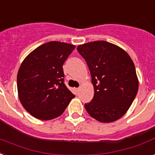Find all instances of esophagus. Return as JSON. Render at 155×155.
Instances as JSON below:
<instances>
[{"instance_id": "1", "label": "esophagus", "mask_w": 155, "mask_h": 155, "mask_svg": "<svg viewBox=\"0 0 155 155\" xmlns=\"http://www.w3.org/2000/svg\"><path fill=\"white\" fill-rule=\"evenodd\" d=\"M79 91H80V88H76V89H75V91H76V93H78Z\"/></svg>"}]
</instances>
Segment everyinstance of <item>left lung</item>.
<instances>
[{
  "mask_svg": "<svg viewBox=\"0 0 155 155\" xmlns=\"http://www.w3.org/2000/svg\"><path fill=\"white\" fill-rule=\"evenodd\" d=\"M94 86V98L85 108L103 123L113 122L126 113L138 91V79L131 57L120 47L103 41L79 45Z\"/></svg>",
  "mask_w": 155,
  "mask_h": 155,
  "instance_id": "obj_1",
  "label": "left lung"
}]
</instances>
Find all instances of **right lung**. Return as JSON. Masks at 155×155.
<instances>
[{
	"label": "right lung",
	"instance_id": "obj_1",
	"mask_svg": "<svg viewBox=\"0 0 155 155\" xmlns=\"http://www.w3.org/2000/svg\"><path fill=\"white\" fill-rule=\"evenodd\" d=\"M74 48L73 44L51 41L38 47L22 61L17 76L18 97L35 118L58 117L75 97L64 85L62 68Z\"/></svg>",
	"mask_w": 155,
	"mask_h": 155
}]
</instances>
